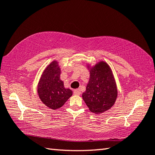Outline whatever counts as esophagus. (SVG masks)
I'll list each match as a JSON object with an SVG mask.
<instances>
[{
    "label": "esophagus",
    "instance_id": "1",
    "mask_svg": "<svg viewBox=\"0 0 155 155\" xmlns=\"http://www.w3.org/2000/svg\"><path fill=\"white\" fill-rule=\"evenodd\" d=\"M74 94H75V95H80L81 90L79 89H76V90H74Z\"/></svg>",
    "mask_w": 155,
    "mask_h": 155
}]
</instances>
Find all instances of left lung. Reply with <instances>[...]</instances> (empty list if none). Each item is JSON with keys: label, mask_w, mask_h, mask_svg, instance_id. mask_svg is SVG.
I'll use <instances>...</instances> for the list:
<instances>
[{"label": "left lung", "mask_w": 155, "mask_h": 155, "mask_svg": "<svg viewBox=\"0 0 155 155\" xmlns=\"http://www.w3.org/2000/svg\"><path fill=\"white\" fill-rule=\"evenodd\" d=\"M90 79L82 94L83 101L91 112L102 114L111 109L117 97V89L109 65L101 61L94 66L87 64Z\"/></svg>", "instance_id": "obj_1"}]
</instances>
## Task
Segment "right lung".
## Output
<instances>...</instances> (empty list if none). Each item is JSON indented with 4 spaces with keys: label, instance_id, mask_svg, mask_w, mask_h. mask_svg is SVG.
Here are the masks:
<instances>
[{
    "label": "right lung",
    "instance_id": "obj_1",
    "mask_svg": "<svg viewBox=\"0 0 155 155\" xmlns=\"http://www.w3.org/2000/svg\"><path fill=\"white\" fill-rule=\"evenodd\" d=\"M60 75L59 62L52 61L44 70L38 85L39 98L46 107L53 110L61 107L72 95L71 90L64 87Z\"/></svg>",
    "mask_w": 155,
    "mask_h": 155
}]
</instances>
